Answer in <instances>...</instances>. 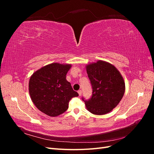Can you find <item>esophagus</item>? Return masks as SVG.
Listing matches in <instances>:
<instances>
[{
	"mask_svg": "<svg viewBox=\"0 0 154 154\" xmlns=\"http://www.w3.org/2000/svg\"><path fill=\"white\" fill-rule=\"evenodd\" d=\"M78 94H79V96H81L82 95V91L81 90H79L78 91Z\"/></svg>",
	"mask_w": 154,
	"mask_h": 154,
	"instance_id": "1",
	"label": "esophagus"
}]
</instances>
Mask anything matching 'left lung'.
<instances>
[{"instance_id":"obj_1","label":"left lung","mask_w":154,"mask_h":154,"mask_svg":"<svg viewBox=\"0 0 154 154\" xmlns=\"http://www.w3.org/2000/svg\"><path fill=\"white\" fill-rule=\"evenodd\" d=\"M86 69L92 93L90 99L82 100L92 114H107L118 105L124 95L123 78L114 66L101 60L87 65Z\"/></svg>"}]
</instances>
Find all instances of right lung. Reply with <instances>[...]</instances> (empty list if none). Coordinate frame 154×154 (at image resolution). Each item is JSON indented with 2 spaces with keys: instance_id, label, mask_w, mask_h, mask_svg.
<instances>
[{
  "instance_id": "right-lung-1",
  "label": "right lung",
  "mask_w": 154,
  "mask_h": 154,
  "mask_svg": "<svg viewBox=\"0 0 154 154\" xmlns=\"http://www.w3.org/2000/svg\"><path fill=\"white\" fill-rule=\"evenodd\" d=\"M71 67L69 64H49L30 78L29 91L31 100L43 113L51 117L62 114L67 110L69 101L78 96L66 80Z\"/></svg>"
}]
</instances>
